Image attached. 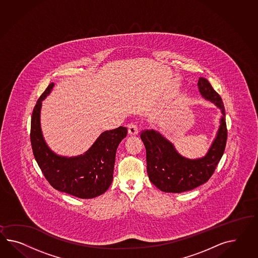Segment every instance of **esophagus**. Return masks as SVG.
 <instances>
[{"instance_id": "obj_1", "label": "esophagus", "mask_w": 258, "mask_h": 258, "mask_svg": "<svg viewBox=\"0 0 258 258\" xmlns=\"http://www.w3.org/2000/svg\"><path fill=\"white\" fill-rule=\"evenodd\" d=\"M127 132H128V134H131V135H136V134H138L139 128L137 123H136V122L130 123V124L127 125Z\"/></svg>"}]
</instances>
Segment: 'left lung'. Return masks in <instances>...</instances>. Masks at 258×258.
<instances>
[{
    "instance_id": "8db88e82",
    "label": "left lung",
    "mask_w": 258,
    "mask_h": 258,
    "mask_svg": "<svg viewBox=\"0 0 258 258\" xmlns=\"http://www.w3.org/2000/svg\"><path fill=\"white\" fill-rule=\"evenodd\" d=\"M198 86L201 95L219 107L223 114L217 136L205 157L194 160L187 159L180 156L173 145L159 132L153 130L141 132L140 136L146 149L149 179L157 188L166 193H182L205 183L214 174L226 148V113L220 95L203 77L199 79Z\"/></svg>"
}]
</instances>
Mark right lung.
<instances>
[{
  "label": "right lung",
  "mask_w": 258,
  "mask_h": 258,
  "mask_svg": "<svg viewBox=\"0 0 258 258\" xmlns=\"http://www.w3.org/2000/svg\"><path fill=\"white\" fill-rule=\"evenodd\" d=\"M54 83L44 90L33 108L31 123L32 152L51 186L79 199H92L103 194L113 182L115 153L127 130L119 126L102 132L83 156L58 157L44 143L40 126L42 101L49 94Z\"/></svg>",
  "instance_id": "obj_1"
}]
</instances>
